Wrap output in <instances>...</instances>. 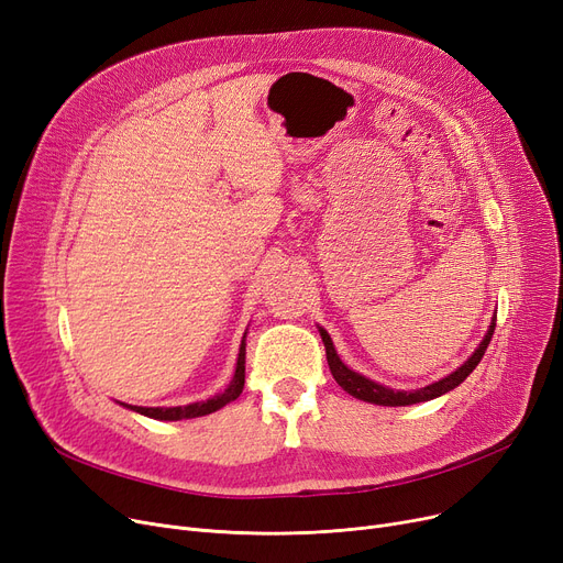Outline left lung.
<instances>
[{
	"label": "left lung",
	"mask_w": 563,
	"mask_h": 563,
	"mask_svg": "<svg viewBox=\"0 0 563 563\" xmlns=\"http://www.w3.org/2000/svg\"><path fill=\"white\" fill-rule=\"evenodd\" d=\"M319 333H321L323 346H327V361H329L331 374H333V378L340 383L342 390H346L351 397L369 401V404H378V406H410V404H420V401L435 399V397H440V395H445V393L454 390V388L459 386V383H463V380L472 374V369H475V367L479 365V361L484 358V353H486V349H488V344H490V338H493V333H495V319H493V323H490V329H488L486 338L482 340L479 349H477L475 353H472V356H470L456 372H452L450 376L431 383V386H427V388L412 390V393H406V390H390V388H386V386H378V383H374V380L361 376L358 372L349 369V367L340 361L338 353H335V346H333L331 335H329L327 331H323V329H319Z\"/></svg>",
	"instance_id": "obj_1"
}]
</instances>
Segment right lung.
<instances>
[{"label":"right lung","instance_id":"right-lung-1","mask_svg":"<svg viewBox=\"0 0 563 563\" xmlns=\"http://www.w3.org/2000/svg\"><path fill=\"white\" fill-rule=\"evenodd\" d=\"M246 338V335H244ZM246 372V342L242 340V346H240V358H236V369H234V376L230 380V386L212 397L207 401H196V404H189V406H175V408H143V406H128L136 412H141V416H147L153 420H168V422H175V420H191V418H202V416H210V412L223 408L225 404L234 401L236 397L242 395L244 390V374Z\"/></svg>","mask_w":563,"mask_h":563}]
</instances>
